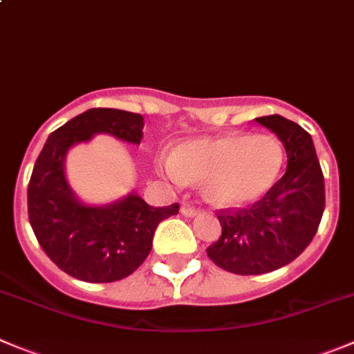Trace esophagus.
Returning a JSON list of instances; mask_svg holds the SVG:
<instances>
[{
    "mask_svg": "<svg viewBox=\"0 0 354 354\" xmlns=\"http://www.w3.org/2000/svg\"><path fill=\"white\" fill-rule=\"evenodd\" d=\"M181 214H183V216H188V218H194L199 214V209H196V207H192V206H188V204H183V206H181Z\"/></svg>",
    "mask_w": 354,
    "mask_h": 354,
    "instance_id": "esophagus-1",
    "label": "esophagus"
}]
</instances>
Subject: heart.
I'll use <instances>...</instances> for the list:
<instances>
[{
  "instance_id": "obj_1",
  "label": "heart",
  "mask_w": 354,
  "mask_h": 354,
  "mask_svg": "<svg viewBox=\"0 0 354 354\" xmlns=\"http://www.w3.org/2000/svg\"><path fill=\"white\" fill-rule=\"evenodd\" d=\"M285 148L272 134L227 132L181 143L160 160L171 180H204L207 199L222 206H244L262 199L277 183Z\"/></svg>"
}]
</instances>
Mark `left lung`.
I'll return each instance as SVG.
<instances>
[{
	"instance_id": "8db88e82",
	"label": "left lung",
	"mask_w": 354,
	"mask_h": 354,
	"mask_svg": "<svg viewBox=\"0 0 354 354\" xmlns=\"http://www.w3.org/2000/svg\"><path fill=\"white\" fill-rule=\"evenodd\" d=\"M286 150V173L252 207L220 211L222 236L206 250L218 267L241 276L288 266L309 246L325 209V180L311 134L281 117L255 118Z\"/></svg>"
}]
</instances>
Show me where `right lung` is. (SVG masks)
<instances>
[{"mask_svg": "<svg viewBox=\"0 0 354 354\" xmlns=\"http://www.w3.org/2000/svg\"><path fill=\"white\" fill-rule=\"evenodd\" d=\"M145 120L140 113L92 108L48 136L28 187V213L35 236L48 259L69 276L87 283H111L132 274L151 250L155 229L180 206L151 207L129 192L104 206L87 204L73 192L66 155L95 134H110L140 145Z\"/></svg>", "mask_w": 354, "mask_h": 354, "instance_id": "1", "label": "right lung"}]
</instances>
